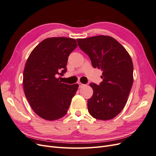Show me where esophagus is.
Instances as JSON below:
<instances>
[{"label":"esophagus","instance_id":"obj_1","mask_svg":"<svg viewBox=\"0 0 156 156\" xmlns=\"http://www.w3.org/2000/svg\"><path fill=\"white\" fill-rule=\"evenodd\" d=\"M78 84H79V88H81V87H84V84H83V83H78Z\"/></svg>","mask_w":156,"mask_h":156}]
</instances>
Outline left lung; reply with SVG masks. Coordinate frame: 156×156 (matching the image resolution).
Masks as SVG:
<instances>
[{
	"instance_id": "obj_1",
	"label": "left lung",
	"mask_w": 156,
	"mask_h": 156,
	"mask_svg": "<svg viewBox=\"0 0 156 156\" xmlns=\"http://www.w3.org/2000/svg\"><path fill=\"white\" fill-rule=\"evenodd\" d=\"M80 49L88 55L94 68L102 71L103 81L90 83L93 95L88 100L92 117L108 120L116 116L125 107L133 82V65L128 52L108 36L77 39Z\"/></svg>"
}]
</instances>
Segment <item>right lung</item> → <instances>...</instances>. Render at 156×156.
<instances>
[{"label":"right lung","instance_id":"1","mask_svg":"<svg viewBox=\"0 0 156 156\" xmlns=\"http://www.w3.org/2000/svg\"><path fill=\"white\" fill-rule=\"evenodd\" d=\"M77 41L66 37H49L32 50L23 72V88L32 110L45 120L53 121L68 112L79 84L61 83L57 75L66 72L69 54Z\"/></svg>","mask_w":156,"mask_h":156}]
</instances>
